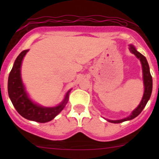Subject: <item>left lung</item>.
Listing matches in <instances>:
<instances>
[{
    "label": "left lung",
    "instance_id": "1",
    "mask_svg": "<svg viewBox=\"0 0 159 159\" xmlns=\"http://www.w3.org/2000/svg\"><path fill=\"white\" fill-rule=\"evenodd\" d=\"M129 50L132 54H134V55H135L136 57L140 60L141 63H142V71H143V81H144L145 91H144L143 97H142V101H141L140 104H139V106H138L135 109L131 112V114L129 117L123 118V119H120V120H108L109 122L115 123V124L121 123L123 122V121H129V120H131L133 119V118H136V117H137L138 115L142 111V110H143L144 108L145 107L147 102H148L149 98H150L151 94H152V75H151L150 70H149V66H148V61H147L146 60V57H145L144 55H142L141 53H139L133 45H130Z\"/></svg>",
    "mask_w": 159,
    "mask_h": 159
}]
</instances>
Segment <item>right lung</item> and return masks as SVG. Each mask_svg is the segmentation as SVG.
<instances>
[{
  "label": "right lung",
  "instance_id": "1",
  "mask_svg": "<svg viewBox=\"0 0 159 159\" xmlns=\"http://www.w3.org/2000/svg\"><path fill=\"white\" fill-rule=\"evenodd\" d=\"M29 50L22 51L14 61L8 77L7 91L13 105L17 111L26 119L40 123H45L55 118L68 103L70 90L67 92L61 103L55 107H43L32 102L22 82L20 77V66L24 57Z\"/></svg>",
  "mask_w": 159,
  "mask_h": 159
}]
</instances>
